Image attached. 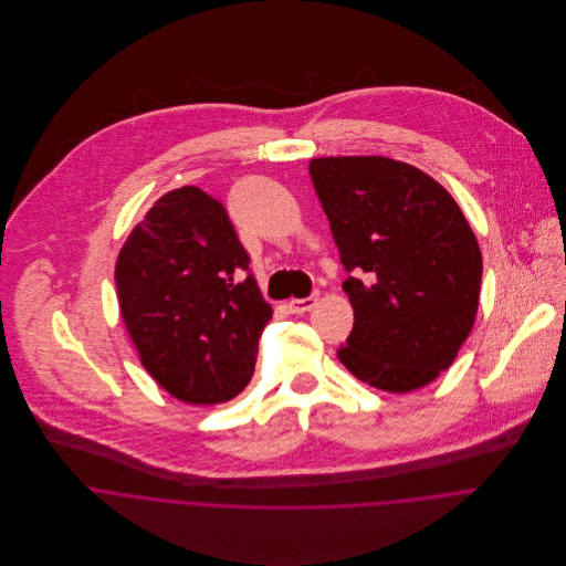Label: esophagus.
<instances>
[{
	"label": "esophagus",
	"mask_w": 566,
	"mask_h": 566,
	"mask_svg": "<svg viewBox=\"0 0 566 566\" xmlns=\"http://www.w3.org/2000/svg\"><path fill=\"white\" fill-rule=\"evenodd\" d=\"M318 298L316 296H307V298H292L287 303V310L290 314H305V312H312L316 307Z\"/></svg>",
	"instance_id": "esophagus-1"
}]
</instances>
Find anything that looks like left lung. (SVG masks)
Wrapping results in <instances>:
<instances>
[{
	"mask_svg": "<svg viewBox=\"0 0 566 566\" xmlns=\"http://www.w3.org/2000/svg\"><path fill=\"white\" fill-rule=\"evenodd\" d=\"M310 176L355 310L339 361L364 384L411 392L447 370L469 337L482 252L451 193L386 157H328Z\"/></svg>",
	"mask_w": 566,
	"mask_h": 566,
	"instance_id": "8db88e82",
	"label": "left lung"
}]
</instances>
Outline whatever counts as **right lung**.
<instances>
[{"label": "right lung", "instance_id": "1", "mask_svg": "<svg viewBox=\"0 0 566 566\" xmlns=\"http://www.w3.org/2000/svg\"><path fill=\"white\" fill-rule=\"evenodd\" d=\"M115 285L142 364L171 397L224 403L248 386L272 307L222 202L165 193L124 243Z\"/></svg>", "mask_w": 566, "mask_h": 566}]
</instances>
